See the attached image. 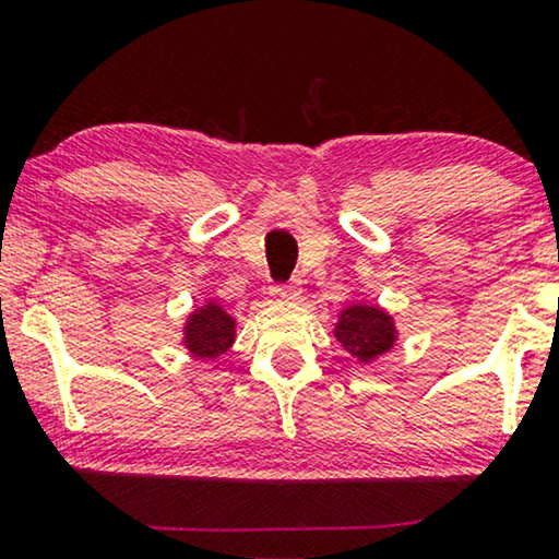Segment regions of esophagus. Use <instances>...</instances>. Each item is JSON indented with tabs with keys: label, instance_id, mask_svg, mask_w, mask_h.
I'll return each instance as SVG.
<instances>
[{
	"label": "esophagus",
	"instance_id": "esophagus-1",
	"mask_svg": "<svg viewBox=\"0 0 559 559\" xmlns=\"http://www.w3.org/2000/svg\"><path fill=\"white\" fill-rule=\"evenodd\" d=\"M300 295H302L300 282H287V285L272 287V297H274V300H280V302H293Z\"/></svg>",
	"mask_w": 559,
	"mask_h": 559
}]
</instances>
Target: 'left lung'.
<instances>
[{
  "instance_id": "obj_1",
  "label": "left lung",
  "mask_w": 559,
  "mask_h": 559,
  "mask_svg": "<svg viewBox=\"0 0 559 559\" xmlns=\"http://www.w3.org/2000/svg\"><path fill=\"white\" fill-rule=\"evenodd\" d=\"M333 335L358 364H371L396 346L400 328L384 308L358 300L338 312Z\"/></svg>"
}]
</instances>
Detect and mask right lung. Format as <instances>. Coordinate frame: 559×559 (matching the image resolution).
Returning a JSON list of instances; mask_svg holds the SVG:
<instances>
[{
	"mask_svg": "<svg viewBox=\"0 0 559 559\" xmlns=\"http://www.w3.org/2000/svg\"><path fill=\"white\" fill-rule=\"evenodd\" d=\"M236 318L218 300H203L186 316L180 343L198 361H216L234 346Z\"/></svg>",
	"mask_w": 559,
	"mask_h": 559,
	"instance_id": "obj_1",
	"label": "right lung"
}]
</instances>
